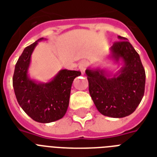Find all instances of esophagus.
<instances>
[{"label":"esophagus","instance_id":"esophagus-1","mask_svg":"<svg viewBox=\"0 0 157 157\" xmlns=\"http://www.w3.org/2000/svg\"><path fill=\"white\" fill-rule=\"evenodd\" d=\"M86 67H87V63H86V61H81L80 65H79V69H80V71H81L82 73H85Z\"/></svg>","mask_w":157,"mask_h":157}]
</instances>
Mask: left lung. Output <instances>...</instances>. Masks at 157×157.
I'll list each match as a JSON object with an SVG mask.
<instances>
[{"label": "left lung", "mask_w": 157, "mask_h": 157, "mask_svg": "<svg viewBox=\"0 0 157 157\" xmlns=\"http://www.w3.org/2000/svg\"><path fill=\"white\" fill-rule=\"evenodd\" d=\"M113 43L111 50L116 60L121 58L124 66L118 76L107 78L103 70L86 73L89 81V91L94 103L101 114L114 118L129 116L141 102L145 90L146 74L139 54L123 36Z\"/></svg>", "instance_id": "left-lung-1"}]
</instances>
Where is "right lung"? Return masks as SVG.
<instances>
[{"label":"right lung","instance_id":"1","mask_svg":"<svg viewBox=\"0 0 157 157\" xmlns=\"http://www.w3.org/2000/svg\"><path fill=\"white\" fill-rule=\"evenodd\" d=\"M36 44L37 41L27 46L18 58L13 72V86L17 101L23 111L36 121L50 123L65 115L71 84L81 72L64 69L46 84H36L28 79L31 54Z\"/></svg>","mask_w":157,"mask_h":157}]
</instances>
